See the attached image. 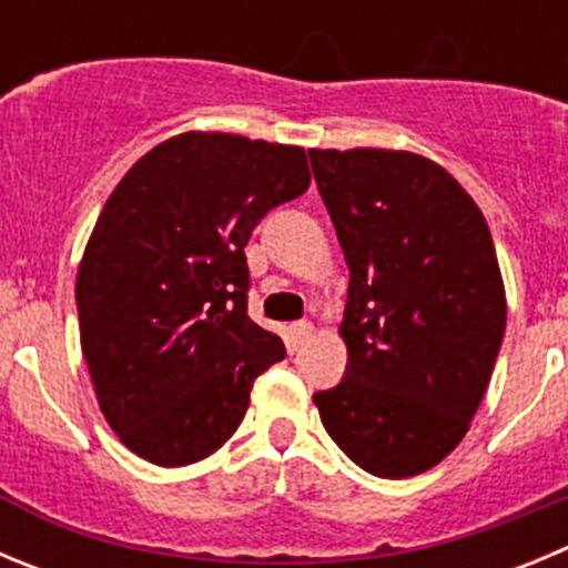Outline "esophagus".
<instances>
[{
  "mask_svg": "<svg viewBox=\"0 0 568 568\" xmlns=\"http://www.w3.org/2000/svg\"><path fill=\"white\" fill-rule=\"evenodd\" d=\"M310 335H312V324H310V321H298V324L290 326V341H293L295 348H298L301 343H304Z\"/></svg>",
  "mask_w": 568,
  "mask_h": 568,
  "instance_id": "obj_1",
  "label": "esophagus"
}]
</instances>
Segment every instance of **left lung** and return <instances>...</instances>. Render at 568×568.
<instances>
[{
    "instance_id": "obj_1",
    "label": "left lung",
    "mask_w": 568,
    "mask_h": 568,
    "mask_svg": "<svg viewBox=\"0 0 568 568\" xmlns=\"http://www.w3.org/2000/svg\"><path fill=\"white\" fill-rule=\"evenodd\" d=\"M310 163L348 264L346 374L312 399L357 467L416 476L465 439L501 348L490 227L419 154L312 149Z\"/></svg>"
}]
</instances>
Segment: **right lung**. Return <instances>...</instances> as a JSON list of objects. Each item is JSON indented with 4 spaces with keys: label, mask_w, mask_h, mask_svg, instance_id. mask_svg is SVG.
<instances>
[{
    "label": "right lung",
    "mask_w": 568,
    "mask_h": 568,
    "mask_svg": "<svg viewBox=\"0 0 568 568\" xmlns=\"http://www.w3.org/2000/svg\"><path fill=\"white\" fill-rule=\"evenodd\" d=\"M310 189L298 145L185 132L140 158L78 267L81 348L106 423L132 454L185 467L220 450L253 379L287 348L247 315L244 247Z\"/></svg>",
    "instance_id": "add662e5"
}]
</instances>
